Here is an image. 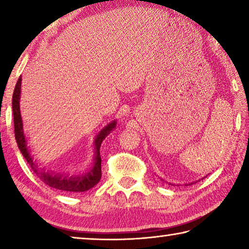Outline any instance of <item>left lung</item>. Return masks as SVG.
<instances>
[{"mask_svg":"<svg viewBox=\"0 0 249 249\" xmlns=\"http://www.w3.org/2000/svg\"><path fill=\"white\" fill-rule=\"evenodd\" d=\"M192 183H193V182H192ZM192 183H189V184H192ZM170 184H171V183H170ZM185 185H188V184H185Z\"/></svg>","mask_w":249,"mask_h":249,"instance_id":"8db88e82","label":"left lung"}]
</instances>
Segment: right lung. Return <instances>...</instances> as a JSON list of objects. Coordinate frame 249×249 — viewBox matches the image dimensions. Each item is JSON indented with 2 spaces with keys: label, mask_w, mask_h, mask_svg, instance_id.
Returning <instances> with one entry per match:
<instances>
[{
  "label": "right lung",
  "mask_w": 249,
  "mask_h": 249,
  "mask_svg": "<svg viewBox=\"0 0 249 249\" xmlns=\"http://www.w3.org/2000/svg\"><path fill=\"white\" fill-rule=\"evenodd\" d=\"M20 88H22V78H18V83H16L13 101H12V108H13V116H14V132H15V140L18 142V148L20 153L26 159L28 165L32 167L33 171L35 172L36 176L43 181L45 184L49 185L57 190H61L65 192H84L90 190L99 183L101 179V156L100 148L101 144L104 141V138L116 127V121H113L107 126L101 129V132L96 135L94 140V158L93 163H92L91 169L87 174L82 175H64L60 172H53L46 171L44 168H41L38 162L34 159V156L31 153L27 138L25 136L24 127H23V120L20 115L19 108V100H20Z\"/></svg>",
  "instance_id": "obj_1"
}]
</instances>
